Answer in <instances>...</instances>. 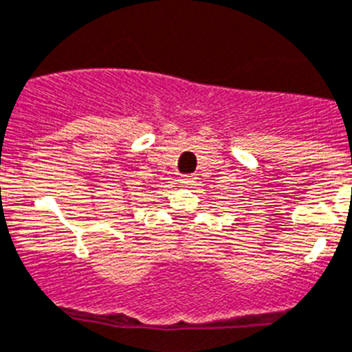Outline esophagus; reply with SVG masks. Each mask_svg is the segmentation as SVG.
Returning a JSON list of instances; mask_svg holds the SVG:
<instances>
[{
  "instance_id": "esophagus-1",
  "label": "esophagus",
  "mask_w": 352,
  "mask_h": 352,
  "mask_svg": "<svg viewBox=\"0 0 352 352\" xmlns=\"http://www.w3.org/2000/svg\"><path fill=\"white\" fill-rule=\"evenodd\" d=\"M180 182H182L184 186H192V184L196 182V177L195 175H184L182 179H180Z\"/></svg>"
}]
</instances>
